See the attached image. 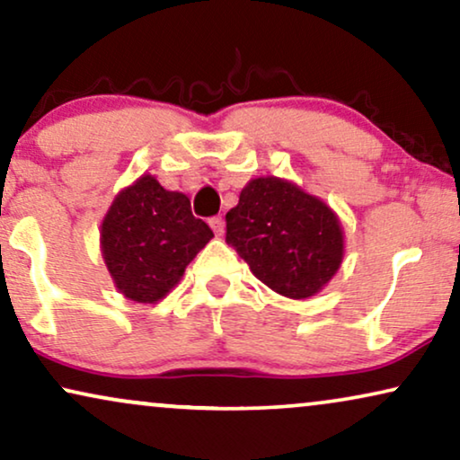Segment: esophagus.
<instances>
[{
	"instance_id": "esophagus-1",
	"label": "esophagus",
	"mask_w": 460,
	"mask_h": 460,
	"mask_svg": "<svg viewBox=\"0 0 460 460\" xmlns=\"http://www.w3.org/2000/svg\"><path fill=\"white\" fill-rule=\"evenodd\" d=\"M210 226H212V231H214V235H223L225 234V218L223 217H214V218H210Z\"/></svg>"
}]
</instances>
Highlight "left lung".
Returning a JSON list of instances; mask_svg holds the SVG:
<instances>
[{
	"label": "left lung",
	"instance_id": "8db88e82",
	"mask_svg": "<svg viewBox=\"0 0 460 460\" xmlns=\"http://www.w3.org/2000/svg\"><path fill=\"white\" fill-rule=\"evenodd\" d=\"M225 218L226 243L281 296H314L339 271L345 254L339 217L290 181H250Z\"/></svg>",
	"mask_w": 460,
	"mask_h": 460
}]
</instances>
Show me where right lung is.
<instances>
[{
    "mask_svg": "<svg viewBox=\"0 0 460 460\" xmlns=\"http://www.w3.org/2000/svg\"><path fill=\"white\" fill-rule=\"evenodd\" d=\"M214 237L185 193L143 174L118 193L101 226V250L118 290L134 303L162 301Z\"/></svg>",
    "mask_w": 460,
    "mask_h": 460,
    "instance_id": "right-lung-1",
    "label": "right lung"
}]
</instances>
